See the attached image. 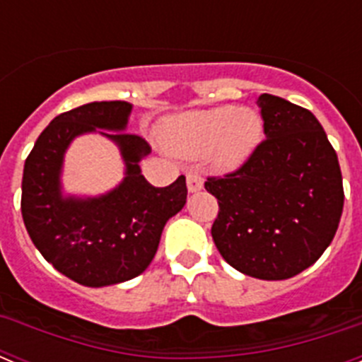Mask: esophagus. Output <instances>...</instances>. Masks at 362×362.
<instances>
[{"mask_svg":"<svg viewBox=\"0 0 362 362\" xmlns=\"http://www.w3.org/2000/svg\"><path fill=\"white\" fill-rule=\"evenodd\" d=\"M203 177H201V174H197V172H188L187 175V187H188V192H199L203 190Z\"/></svg>","mask_w":362,"mask_h":362,"instance_id":"1","label":"esophagus"}]
</instances>
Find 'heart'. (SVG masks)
Here are the masks:
<instances>
[{"instance_id":"1","label":"heart","mask_w":362,"mask_h":362,"mask_svg":"<svg viewBox=\"0 0 362 362\" xmlns=\"http://www.w3.org/2000/svg\"><path fill=\"white\" fill-rule=\"evenodd\" d=\"M263 136V119L254 108L225 107L190 112L172 121L165 130V141L183 156L210 158L219 168H238L250 158Z\"/></svg>"}]
</instances>
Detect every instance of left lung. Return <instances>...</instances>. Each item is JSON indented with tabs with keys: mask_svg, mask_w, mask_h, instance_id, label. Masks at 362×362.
I'll return each mask as SVG.
<instances>
[{
	"mask_svg": "<svg viewBox=\"0 0 362 362\" xmlns=\"http://www.w3.org/2000/svg\"><path fill=\"white\" fill-rule=\"evenodd\" d=\"M264 139L239 170L209 177L219 203L212 238L245 276L283 281L322 255L344 204L339 159L312 112L272 94L257 99Z\"/></svg>",
	"mask_w": 362,
	"mask_h": 362,
	"instance_id": "8db88e82",
	"label": "left lung"
}]
</instances>
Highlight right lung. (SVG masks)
Returning a JSON list of instances; mask_svg holds the SVG:
<instances>
[{"label": "right lung", "instance_id": "right-lung-1", "mask_svg": "<svg viewBox=\"0 0 362 362\" xmlns=\"http://www.w3.org/2000/svg\"><path fill=\"white\" fill-rule=\"evenodd\" d=\"M130 112L127 101H94L59 114L25 161L21 214L28 235L57 272L83 286H110L143 274L158 252L166 221L187 203L185 175L156 188L141 174L139 161L150 146L127 132ZM94 132L118 145L124 181L101 197H65L66 148L78 135Z\"/></svg>", "mask_w": 362, "mask_h": 362}]
</instances>
